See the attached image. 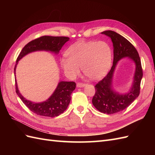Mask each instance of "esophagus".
<instances>
[{
  "instance_id": "1",
  "label": "esophagus",
  "mask_w": 155,
  "mask_h": 155,
  "mask_svg": "<svg viewBox=\"0 0 155 155\" xmlns=\"http://www.w3.org/2000/svg\"><path fill=\"white\" fill-rule=\"evenodd\" d=\"M85 86V84L84 83H78L77 84V87L78 88H82V87H84Z\"/></svg>"
}]
</instances>
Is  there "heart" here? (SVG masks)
Segmentation results:
<instances>
[{"instance_id": "heart-1", "label": "heart", "mask_w": 155, "mask_h": 155, "mask_svg": "<svg viewBox=\"0 0 155 155\" xmlns=\"http://www.w3.org/2000/svg\"><path fill=\"white\" fill-rule=\"evenodd\" d=\"M67 57L61 58V64L71 78L84 74L92 80H99L107 73L112 62V50L107 42L79 41L66 52Z\"/></svg>"}]
</instances>
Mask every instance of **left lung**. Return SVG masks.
<instances>
[{
	"label": "left lung",
	"instance_id": "left-lung-1",
	"mask_svg": "<svg viewBox=\"0 0 155 155\" xmlns=\"http://www.w3.org/2000/svg\"><path fill=\"white\" fill-rule=\"evenodd\" d=\"M110 38L113 45V64L107 75L95 85V94L93 98L94 107L104 114H114L127 108L139 97L140 85L143 78L140 58L137 49L123 36L113 31L101 32ZM128 57L136 64V71L132 87L127 93L121 94L112 88L114 72L118 61Z\"/></svg>",
	"mask_w": 155,
	"mask_h": 155
}]
</instances>
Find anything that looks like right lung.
<instances>
[{
  "label": "right lung",
  "instance_id": "1",
  "mask_svg": "<svg viewBox=\"0 0 155 155\" xmlns=\"http://www.w3.org/2000/svg\"><path fill=\"white\" fill-rule=\"evenodd\" d=\"M69 41L67 37H51L43 36L40 38L29 42L26 45L20 52L16 59V64L15 67V74L16 65L18 61L31 52L35 51H49L57 54L66 42ZM16 77V75L15 74ZM16 93L26 106L35 114L43 117H58L67 109L71 100V95L75 88L74 82L60 81L54 93L47 100L41 103H33L28 101L20 93L16 80H15Z\"/></svg>",
  "mask_w": 155,
  "mask_h": 155
}]
</instances>
